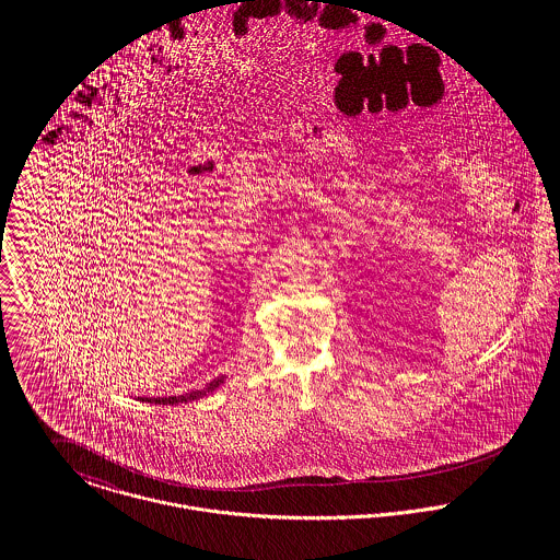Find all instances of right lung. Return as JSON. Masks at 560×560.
Returning a JSON list of instances; mask_svg holds the SVG:
<instances>
[{
	"instance_id": "add662e5",
	"label": "right lung",
	"mask_w": 560,
	"mask_h": 560,
	"mask_svg": "<svg viewBox=\"0 0 560 560\" xmlns=\"http://www.w3.org/2000/svg\"><path fill=\"white\" fill-rule=\"evenodd\" d=\"M224 375L222 377H218V380H213L209 386H205V388H200V390H191V393H185V395H180V397H158V399H144V397H140V400H149V402H155V405H180V402H191V400L202 399V397H207V395H211L215 388H220L222 384H224Z\"/></svg>"
}]
</instances>
